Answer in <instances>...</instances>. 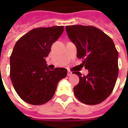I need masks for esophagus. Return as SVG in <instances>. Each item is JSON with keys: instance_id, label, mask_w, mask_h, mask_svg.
<instances>
[{"instance_id": "esophagus-1", "label": "esophagus", "mask_w": 128, "mask_h": 128, "mask_svg": "<svg viewBox=\"0 0 128 128\" xmlns=\"http://www.w3.org/2000/svg\"><path fill=\"white\" fill-rule=\"evenodd\" d=\"M71 75H72V72H71V71H70V70H68L67 75H68V76H70Z\"/></svg>"}]
</instances>
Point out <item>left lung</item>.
<instances>
[{"mask_svg":"<svg viewBox=\"0 0 128 128\" xmlns=\"http://www.w3.org/2000/svg\"><path fill=\"white\" fill-rule=\"evenodd\" d=\"M66 31L77 47V57L88 70L87 75L72 72L80 78L73 88L75 96L85 104H100L112 93L118 77V53L114 42L93 26L70 25Z\"/></svg>","mask_w":128,"mask_h":128,"instance_id":"1","label":"left lung"}]
</instances>
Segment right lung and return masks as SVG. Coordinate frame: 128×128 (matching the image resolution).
<instances>
[{
    "label": "right lung",
    "instance_id": "obj_1",
    "mask_svg": "<svg viewBox=\"0 0 128 128\" xmlns=\"http://www.w3.org/2000/svg\"><path fill=\"white\" fill-rule=\"evenodd\" d=\"M64 32V26L38 27L18 40L10 56V78L16 92L29 104L52 99L57 85L67 75L64 68L50 70L45 58Z\"/></svg>",
    "mask_w": 128,
    "mask_h": 128
}]
</instances>
